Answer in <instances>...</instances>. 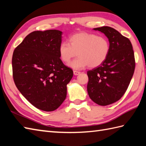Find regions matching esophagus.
Wrapping results in <instances>:
<instances>
[{
    "instance_id": "1",
    "label": "esophagus",
    "mask_w": 146,
    "mask_h": 146,
    "mask_svg": "<svg viewBox=\"0 0 146 146\" xmlns=\"http://www.w3.org/2000/svg\"><path fill=\"white\" fill-rule=\"evenodd\" d=\"M73 74L75 75H80V71L75 70V71H73Z\"/></svg>"
}]
</instances>
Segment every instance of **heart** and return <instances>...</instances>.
Segmentation results:
<instances>
[{
	"instance_id": "b5f03b06",
	"label": "heart",
	"mask_w": 146,
	"mask_h": 146,
	"mask_svg": "<svg viewBox=\"0 0 146 146\" xmlns=\"http://www.w3.org/2000/svg\"><path fill=\"white\" fill-rule=\"evenodd\" d=\"M69 44L62 42L59 46L60 60L69 63L76 53L78 58L68 64L74 70H82L87 66L96 68L106 60L110 51V44L104 36L93 33H80L71 36Z\"/></svg>"
}]
</instances>
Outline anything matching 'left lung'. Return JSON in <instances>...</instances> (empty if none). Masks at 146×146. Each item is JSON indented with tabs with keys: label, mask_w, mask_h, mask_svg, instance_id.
Listing matches in <instances>:
<instances>
[{
	"label": "left lung",
	"mask_w": 146,
	"mask_h": 146,
	"mask_svg": "<svg viewBox=\"0 0 146 146\" xmlns=\"http://www.w3.org/2000/svg\"><path fill=\"white\" fill-rule=\"evenodd\" d=\"M94 30L107 37L110 51L103 63L87 71V91L95 103L105 106L120 100L127 89L135 70L134 53L130 40L112 27Z\"/></svg>",
	"instance_id": "left-lung-1"
}]
</instances>
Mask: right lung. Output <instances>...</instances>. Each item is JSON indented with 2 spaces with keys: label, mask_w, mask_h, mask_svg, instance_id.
Masks as SVG:
<instances>
[{
  "label": "right lung",
  "mask_w": 146,
  "mask_h": 146,
  "mask_svg": "<svg viewBox=\"0 0 146 146\" xmlns=\"http://www.w3.org/2000/svg\"><path fill=\"white\" fill-rule=\"evenodd\" d=\"M62 33L56 29L32 32L12 55L15 86L31 104L43 111L55 110L62 104L73 75L59 56Z\"/></svg>",
  "instance_id": "right-lung-1"
}]
</instances>
